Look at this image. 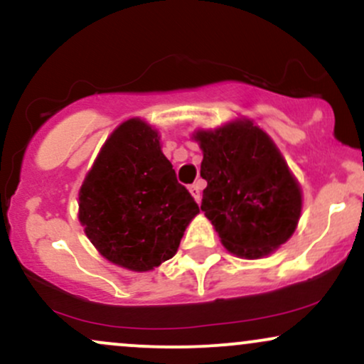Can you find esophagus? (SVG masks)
<instances>
[{
  "instance_id": "esophagus-1",
  "label": "esophagus",
  "mask_w": 364,
  "mask_h": 364,
  "mask_svg": "<svg viewBox=\"0 0 364 364\" xmlns=\"http://www.w3.org/2000/svg\"><path fill=\"white\" fill-rule=\"evenodd\" d=\"M201 182H196V183H193V186L189 187V191H191V194H193V198L196 199V201L198 203H201Z\"/></svg>"
}]
</instances>
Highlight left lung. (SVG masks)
Wrapping results in <instances>:
<instances>
[{
	"label": "left lung",
	"instance_id": "8db88e82",
	"mask_svg": "<svg viewBox=\"0 0 364 364\" xmlns=\"http://www.w3.org/2000/svg\"><path fill=\"white\" fill-rule=\"evenodd\" d=\"M203 149L201 210L235 256L258 259L296 230L303 196L275 142L251 120L198 130Z\"/></svg>",
	"mask_w": 364,
	"mask_h": 364
}]
</instances>
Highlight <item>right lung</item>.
<instances>
[{"instance_id": "obj_1", "label": "right lung", "mask_w": 364, "mask_h": 364, "mask_svg": "<svg viewBox=\"0 0 364 364\" xmlns=\"http://www.w3.org/2000/svg\"><path fill=\"white\" fill-rule=\"evenodd\" d=\"M198 213L161 153L158 132L141 118L113 130L79 191L85 235L106 259L132 272L170 259Z\"/></svg>"}]
</instances>
